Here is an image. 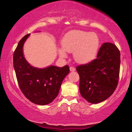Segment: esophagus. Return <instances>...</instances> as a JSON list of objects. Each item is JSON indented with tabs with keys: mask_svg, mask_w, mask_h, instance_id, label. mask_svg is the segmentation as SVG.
Segmentation results:
<instances>
[{
	"mask_svg": "<svg viewBox=\"0 0 132 132\" xmlns=\"http://www.w3.org/2000/svg\"><path fill=\"white\" fill-rule=\"evenodd\" d=\"M70 71H75L76 70V68H75V67H74L71 66L70 67Z\"/></svg>",
	"mask_w": 132,
	"mask_h": 132,
	"instance_id": "obj_1",
	"label": "esophagus"
}]
</instances>
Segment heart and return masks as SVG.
I'll return each instance as SVG.
<instances>
[{"label":"heart","instance_id":"1","mask_svg":"<svg viewBox=\"0 0 132 132\" xmlns=\"http://www.w3.org/2000/svg\"><path fill=\"white\" fill-rule=\"evenodd\" d=\"M100 40L98 35L93 32L75 30L66 34L62 40L63 48L59 50L61 56L66 57L67 53H73L75 60L86 64L96 56Z\"/></svg>","mask_w":132,"mask_h":132}]
</instances>
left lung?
Segmentation results:
<instances>
[{
    "instance_id": "8db88e82",
    "label": "left lung",
    "mask_w": 132,
    "mask_h": 132,
    "mask_svg": "<svg viewBox=\"0 0 132 132\" xmlns=\"http://www.w3.org/2000/svg\"><path fill=\"white\" fill-rule=\"evenodd\" d=\"M120 52L114 44L102 45L97 58L76 67L80 77L79 89L82 96L91 103H98L112 94L118 84Z\"/></svg>"
}]
</instances>
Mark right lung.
Masks as SVG:
<instances>
[{"mask_svg":"<svg viewBox=\"0 0 132 132\" xmlns=\"http://www.w3.org/2000/svg\"><path fill=\"white\" fill-rule=\"evenodd\" d=\"M30 34L19 41L13 55V65L20 89L25 97L39 105L49 104L58 95L64 77L69 73L68 65L37 68L30 66L23 53V44Z\"/></svg>","mask_w":132,"mask_h":132,"instance_id":"add662e5","label":"right lung"}]
</instances>
